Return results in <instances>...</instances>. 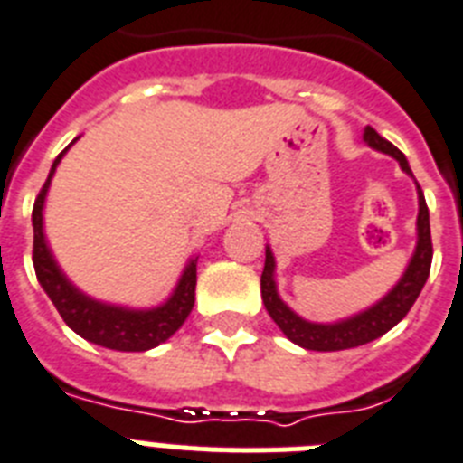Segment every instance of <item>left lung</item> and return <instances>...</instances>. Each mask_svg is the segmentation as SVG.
I'll use <instances>...</instances> for the list:
<instances>
[{"label": "left lung", "mask_w": 463, "mask_h": 463, "mask_svg": "<svg viewBox=\"0 0 463 463\" xmlns=\"http://www.w3.org/2000/svg\"><path fill=\"white\" fill-rule=\"evenodd\" d=\"M364 141L367 146L382 150V153L391 155L400 162L402 172L414 176L407 165V157L400 153L398 147L391 141L382 138L376 134V129L367 127L364 129ZM419 193V219H417V251L411 256L410 266H407L405 275L400 279L393 289L388 291L386 297L379 301L376 306H372L370 310H364L360 316L351 317V320L336 322V325H316V322L301 320V317L294 313V310L287 308L278 297V289H275V259L270 254V250H266V266H263L261 273V297L263 306H266L268 316L273 317L275 325H278L285 336L289 341H294L301 348H308V351H345V348H355V345L370 344V341L379 339L388 329H393L402 317L410 313V308L414 306L417 297L421 294L426 279L430 273V261H433V242H430V221H429V207H426V200H423V190L417 184Z\"/></svg>", "instance_id": "left-lung-1"}]
</instances>
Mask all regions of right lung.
<instances>
[{
    "label": "right lung",
    "instance_id": "obj_1",
    "mask_svg": "<svg viewBox=\"0 0 463 463\" xmlns=\"http://www.w3.org/2000/svg\"><path fill=\"white\" fill-rule=\"evenodd\" d=\"M65 150L53 162L49 178L42 185L40 195H37L33 207V263L37 279H40V285L44 287V291L53 301V306H56V310L65 320V325L70 329H75L87 341H91V344L106 345V348H112V351L131 353L155 348V345L169 339L184 325L185 317L193 310L197 285V259H193L185 266L172 298L153 310H129L100 304V301H93V298L84 297L80 289H75L68 282V278L61 273V268L56 266V261H53L52 251L46 247L44 231H42V209H44L46 190H49L53 172H56L58 162L65 155Z\"/></svg>",
    "mask_w": 463,
    "mask_h": 463
}]
</instances>
